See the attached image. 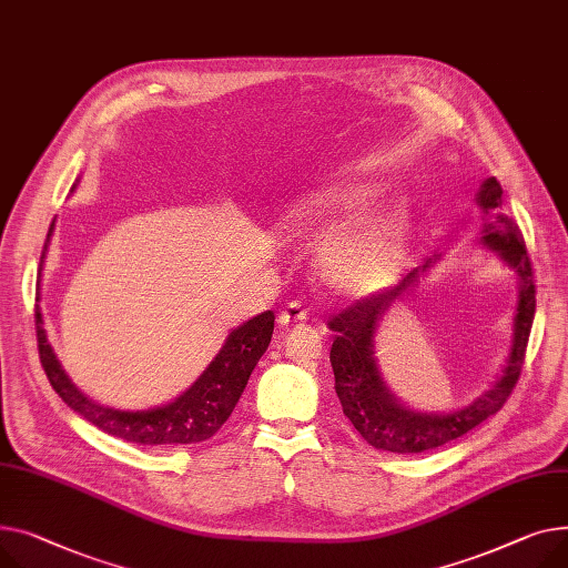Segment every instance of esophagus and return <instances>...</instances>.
Instances as JSON below:
<instances>
[{"mask_svg": "<svg viewBox=\"0 0 568 568\" xmlns=\"http://www.w3.org/2000/svg\"><path fill=\"white\" fill-rule=\"evenodd\" d=\"M304 320H306V311L301 308V304H296V301H292V304H287V306L281 311V315H278V326H281V328H287V326L298 324V322H304Z\"/></svg>", "mask_w": 568, "mask_h": 568, "instance_id": "1", "label": "esophagus"}]
</instances>
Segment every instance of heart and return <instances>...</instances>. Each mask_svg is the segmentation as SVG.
<instances>
[{
  "label": "heart",
  "mask_w": 568,
  "mask_h": 568,
  "mask_svg": "<svg viewBox=\"0 0 568 568\" xmlns=\"http://www.w3.org/2000/svg\"><path fill=\"white\" fill-rule=\"evenodd\" d=\"M384 189L374 182H343L306 194L278 219L292 240L315 242L339 221L369 207ZM410 235V212L404 203L376 207L331 233L317 251V278L339 298H363L384 290L399 272Z\"/></svg>",
  "instance_id": "b5f03b06"
}]
</instances>
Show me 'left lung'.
<instances>
[{"mask_svg": "<svg viewBox=\"0 0 568 568\" xmlns=\"http://www.w3.org/2000/svg\"><path fill=\"white\" fill-rule=\"evenodd\" d=\"M481 214L477 244L494 251L496 257L516 276V306L511 317L509 352L496 382L473 402L452 410H423L402 402L386 384L379 358H376V331L406 294L425 281V276L443 260L432 257L420 270H413L397 287L363 298L361 304L331 320L335 339L331 347V367L335 374V393L343 413L356 432L376 449L393 455H420L452 443L496 415L511 395L525 358L527 337L535 322V283L525 242L516 223L500 212L503 186L496 178H486L475 194Z\"/></svg>", "mask_w": 568, "mask_h": 568, "instance_id": "obj_1", "label": "left lung"}]
</instances>
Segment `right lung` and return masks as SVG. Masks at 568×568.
Listing matches in <instances>:
<instances>
[{
  "label": "right lung",
  "mask_w": 568,
  "mask_h": 568,
  "mask_svg": "<svg viewBox=\"0 0 568 568\" xmlns=\"http://www.w3.org/2000/svg\"><path fill=\"white\" fill-rule=\"evenodd\" d=\"M80 182V178H78ZM72 184V192H74ZM54 235V223L50 225L48 242L41 257V276L45 270V257L50 251V240ZM38 304H41V281H38ZM274 333V313L264 311L248 322L233 328L225 337L219 354L201 372L199 379L173 397L166 404L150 406L141 410H125L100 404L84 395L72 384L54 347L48 339L43 308L36 306V335L38 354L45 367L48 379L57 395L78 415L109 436L123 438L136 445H196L212 438L221 425L231 418L237 406L248 376L262 354L267 352Z\"/></svg>",
  "instance_id": "right-lung-1"
}]
</instances>
